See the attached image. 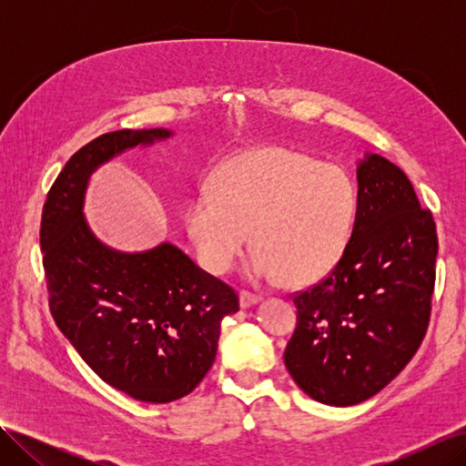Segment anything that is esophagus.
I'll return each mask as SVG.
<instances>
[{
	"label": "esophagus",
	"mask_w": 466,
	"mask_h": 466,
	"mask_svg": "<svg viewBox=\"0 0 466 466\" xmlns=\"http://www.w3.org/2000/svg\"><path fill=\"white\" fill-rule=\"evenodd\" d=\"M258 301H260L258 295H252V293H248V291H241V293H238V303H241L243 309H248V307H252V305H257Z\"/></svg>",
	"instance_id": "obj_1"
}]
</instances>
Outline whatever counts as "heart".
<instances>
[{
	"label": "heart",
	"mask_w": 466,
	"mask_h": 466,
	"mask_svg": "<svg viewBox=\"0 0 466 466\" xmlns=\"http://www.w3.org/2000/svg\"><path fill=\"white\" fill-rule=\"evenodd\" d=\"M356 216L350 177L311 155L268 146L225 161L194 196L187 225L200 262L223 274L252 241L248 276L311 286L342 260Z\"/></svg>",
	"instance_id": "heart-1"
}]
</instances>
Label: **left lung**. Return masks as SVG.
<instances>
[{
  "label": "left lung",
  "instance_id": "left-lung-1",
  "mask_svg": "<svg viewBox=\"0 0 466 466\" xmlns=\"http://www.w3.org/2000/svg\"><path fill=\"white\" fill-rule=\"evenodd\" d=\"M358 209L342 260L293 298L298 329L284 361L313 400L354 406L397 377L424 340L437 233L402 168L377 153L358 163Z\"/></svg>",
  "mask_w": 466,
  "mask_h": 466
}]
</instances>
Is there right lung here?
Returning <instances> with one entry per match:
<instances>
[{"mask_svg": "<svg viewBox=\"0 0 466 466\" xmlns=\"http://www.w3.org/2000/svg\"><path fill=\"white\" fill-rule=\"evenodd\" d=\"M173 134L118 130L93 139L54 180L40 223L58 329L105 383L153 404L187 397L200 385L216 360L221 320L238 311V298L171 243L142 252L105 245L83 204L98 167Z\"/></svg>", "mask_w": 466, "mask_h": 466, "instance_id": "obj_1", "label": "right lung"}]
</instances>
